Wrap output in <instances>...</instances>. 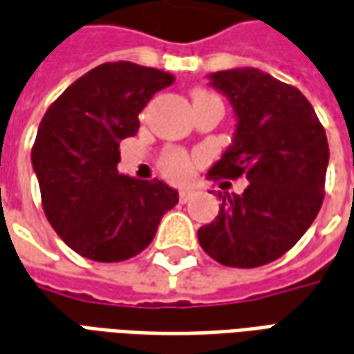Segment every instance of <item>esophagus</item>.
Masks as SVG:
<instances>
[{
    "mask_svg": "<svg viewBox=\"0 0 354 354\" xmlns=\"http://www.w3.org/2000/svg\"><path fill=\"white\" fill-rule=\"evenodd\" d=\"M192 196H194V190L190 189H181V192H179V200H181L183 204H187Z\"/></svg>",
    "mask_w": 354,
    "mask_h": 354,
    "instance_id": "1",
    "label": "esophagus"
}]
</instances>
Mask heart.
<instances>
[{"label": "heart", "instance_id": "obj_1", "mask_svg": "<svg viewBox=\"0 0 354 354\" xmlns=\"http://www.w3.org/2000/svg\"><path fill=\"white\" fill-rule=\"evenodd\" d=\"M204 95H209V93H205V91L194 93V97H204ZM162 167H164V171L167 173L169 177H173V179H185V177H189L190 169H192L190 160L185 156L183 152H169V154L164 158Z\"/></svg>", "mask_w": 354, "mask_h": 354}]
</instances>
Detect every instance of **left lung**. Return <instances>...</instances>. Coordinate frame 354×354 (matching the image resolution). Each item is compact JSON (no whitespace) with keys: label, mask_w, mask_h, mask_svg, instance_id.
Wrapping results in <instances>:
<instances>
[{"label":"left lung","mask_w":354,"mask_h":354,"mask_svg":"<svg viewBox=\"0 0 354 354\" xmlns=\"http://www.w3.org/2000/svg\"><path fill=\"white\" fill-rule=\"evenodd\" d=\"M207 77L236 118L232 145L209 167L207 179L245 177L250 183L242 194H219V215L198 229V242L221 265L261 267L282 257L318 215L328 139L297 87L250 66Z\"/></svg>","instance_id":"left-lung-1"}]
</instances>
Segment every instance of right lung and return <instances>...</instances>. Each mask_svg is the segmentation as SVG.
Segmentation results:
<instances>
[{
	"mask_svg": "<svg viewBox=\"0 0 354 354\" xmlns=\"http://www.w3.org/2000/svg\"><path fill=\"white\" fill-rule=\"evenodd\" d=\"M164 70L104 62L76 80L45 112L32 149L44 212L64 244L91 261L118 263L149 248L179 192L118 171L120 141L137 135Z\"/></svg>",
	"mask_w": 354,
	"mask_h": 354,
	"instance_id": "right-lung-1",
	"label": "right lung"
}]
</instances>
